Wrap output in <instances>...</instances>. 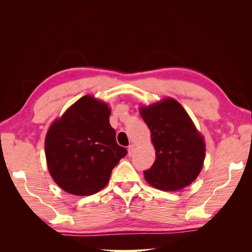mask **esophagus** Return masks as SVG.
<instances>
[{"label": "esophagus", "instance_id": "esophagus-1", "mask_svg": "<svg viewBox=\"0 0 252 252\" xmlns=\"http://www.w3.org/2000/svg\"><path fill=\"white\" fill-rule=\"evenodd\" d=\"M134 150H135V146H134V144H130L129 148H127V153H129L130 157H131L132 155H133Z\"/></svg>", "mask_w": 252, "mask_h": 252}]
</instances>
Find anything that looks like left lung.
I'll use <instances>...</instances> for the list:
<instances>
[{
    "label": "left lung",
    "mask_w": 252,
    "mask_h": 252,
    "mask_svg": "<svg viewBox=\"0 0 252 252\" xmlns=\"http://www.w3.org/2000/svg\"><path fill=\"white\" fill-rule=\"evenodd\" d=\"M151 132L156 161L144 178L162 191L180 190L192 183L201 171L206 144L189 114L171 97L140 108Z\"/></svg>",
    "instance_id": "left-lung-1"
}]
</instances>
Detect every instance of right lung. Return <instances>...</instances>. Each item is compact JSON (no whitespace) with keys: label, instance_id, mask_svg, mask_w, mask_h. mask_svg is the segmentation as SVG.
Listing matches in <instances>:
<instances>
[{"label":"right lung","instance_id":"1","mask_svg":"<svg viewBox=\"0 0 252 252\" xmlns=\"http://www.w3.org/2000/svg\"><path fill=\"white\" fill-rule=\"evenodd\" d=\"M109 106L84 95L57 119L45 136V158L55 183L74 195H90L108 185L126 149L116 141Z\"/></svg>","mask_w":252,"mask_h":252}]
</instances>
